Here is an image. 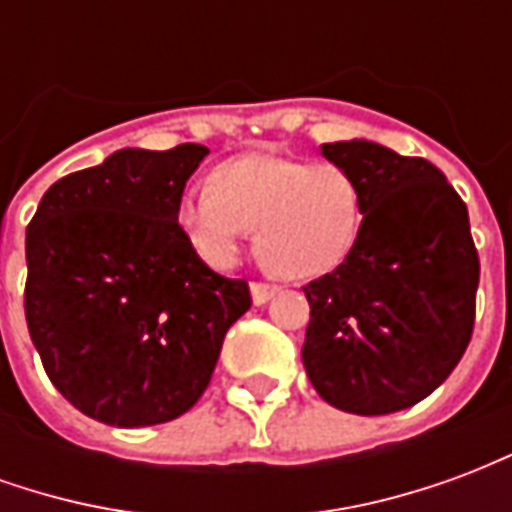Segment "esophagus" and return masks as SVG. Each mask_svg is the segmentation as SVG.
<instances>
[{
    "label": "esophagus",
    "instance_id": "obj_1",
    "mask_svg": "<svg viewBox=\"0 0 512 512\" xmlns=\"http://www.w3.org/2000/svg\"><path fill=\"white\" fill-rule=\"evenodd\" d=\"M277 285H268V282H252V301L257 307H263L268 301L277 296Z\"/></svg>",
    "mask_w": 512,
    "mask_h": 512
}]
</instances>
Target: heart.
<instances>
[{
    "label": "heart",
    "instance_id": "heart-1",
    "mask_svg": "<svg viewBox=\"0 0 512 512\" xmlns=\"http://www.w3.org/2000/svg\"><path fill=\"white\" fill-rule=\"evenodd\" d=\"M175 224L205 266L233 268L246 235L257 230V257L271 274L315 279L354 249L362 194L340 164L255 153L222 161L211 172V189L183 191Z\"/></svg>",
    "mask_w": 512,
    "mask_h": 512
}]
</instances>
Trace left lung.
I'll list each match as a JSON object with an SVG mask.
<instances>
[{
    "instance_id": "obj_1",
    "label": "left lung",
    "mask_w": 512,
    "mask_h": 512,
    "mask_svg": "<svg viewBox=\"0 0 512 512\" xmlns=\"http://www.w3.org/2000/svg\"><path fill=\"white\" fill-rule=\"evenodd\" d=\"M321 153L354 175L362 230L343 263L304 288L301 362L329 406L403 411L447 381L472 340L480 260L469 211L425 158L367 139Z\"/></svg>"
}]
</instances>
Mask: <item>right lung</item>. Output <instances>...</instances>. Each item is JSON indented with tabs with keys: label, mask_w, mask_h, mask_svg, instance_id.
Returning a JSON list of instances; mask_svg holds the SVG:
<instances>
[{
	"label": "right lung",
	"mask_w": 512,
	"mask_h": 512,
	"mask_svg": "<svg viewBox=\"0 0 512 512\" xmlns=\"http://www.w3.org/2000/svg\"><path fill=\"white\" fill-rule=\"evenodd\" d=\"M208 147H123L57 180L27 227L29 337L46 376L87 417L147 428L186 414L224 334L249 310L175 224Z\"/></svg>",
	"instance_id": "1"
}]
</instances>
